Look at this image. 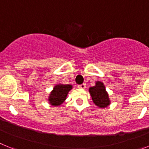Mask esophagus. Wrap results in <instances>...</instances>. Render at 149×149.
<instances>
[{
  "instance_id": "34e87169",
  "label": "esophagus",
  "mask_w": 149,
  "mask_h": 149,
  "mask_svg": "<svg viewBox=\"0 0 149 149\" xmlns=\"http://www.w3.org/2000/svg\"><path fill=\"white\" fill-rule=\"evenodd\" d=\"M77 87H78L79 89H84L85 88H86V84H81V85H78V86H77Z\"/></svg>"
}]
</instances>
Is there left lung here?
<instances>
[{
  "instance_id": "1",
  "label": "left lung",
  "mask_w": 149,
  "mask_h": 149,
  "mask_svg": "<svg viewBox=\"0 0 149 149\" xmlns=\"http://www.w3.org/2000/svg\"><path fill=\"white\" fill-rule=\"evenodd\" d=\"M89 91L95 105L101 108H104L110 104L108 94L107 93L103 83L97 81L95 83V86L89 88Z\"/></svg>"
}]
</instances>
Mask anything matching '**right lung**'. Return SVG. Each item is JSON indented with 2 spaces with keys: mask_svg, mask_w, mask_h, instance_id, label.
Here are the masks:
<instances>
[{
  "mask_svg": "<svg viewBox=\"0 0 149 149\" xmlns=\"http://www.w3.org/2000/svg\"><path fill=\"white\" fill-rule=\"evenodd\" d=\"M72 86L69 84H58L55 86L48 98L50 104L56 107L63 104V101L66 98L68 93L72 89Z\"/></svg>",
  "mask_w": 149,
  "mask_h": 149,
  "instance_id": "right-lung-1",
  "label": "right lung"
}]
</instances>
